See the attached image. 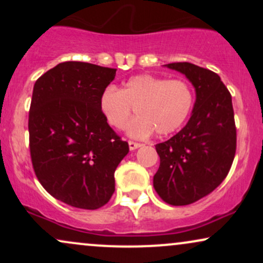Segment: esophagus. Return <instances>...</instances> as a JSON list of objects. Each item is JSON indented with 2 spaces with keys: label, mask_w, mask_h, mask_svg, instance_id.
<instances>
[{
  "label": "esophagus",
  "mask_w": 263,
  "mask_h": 263,
  "mask_svg": "<svg viewBox=\"0 0 263 263\" xmlns=\"http://www.w3.org/2000/svg\"><path fill=\"white\" fill-rule=\"evenodd\" d=\"M142 144L141 143H138V142H134V141H128V147H129V149L131 151H134V149H136V148H138V147H141Z\"/></svg>",
  "instance_id": "esophagus-1"
}]
</instances>
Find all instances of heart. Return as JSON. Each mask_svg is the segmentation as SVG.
Segmentation results:
<instances>
[{
    "instance_id": "b5f03b06",
    "label": "heart",
    "mask_w": 263,
    "mask_h": 263,
    "mask_svg": "<svg viewBox=\"0 0 263 263\" xmlns=\"http://www.w3.org/2000/svg\"><path fill=\"white\" fill-rule=\"evenodd\" d=\"M194 104V92L188 81L140 74L123 83L121 90L107 86L101 93L100 108L108 125L121 129L132 115L137 119L128 125L127 134L134 138L148 137L153 132L167 136L185 122Z\"/></svg>"
}]
</instances>
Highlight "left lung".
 Wrapping results in <instances>:
<instances>
[{
    "label": "left lung",
    "mask_w": 263,
    "mask_h": 263,
    "mask_svg": "<svg viewBox=\"0 0 263 263\" xmlns=\"http://www.w3.org/2000/svg\"><path fill=\"white\" fill-rule=\"evenodd\" d=\"M188 78L197 100L188 123L156 144L161 164L153 186L165 203L188 205L206 197L228 176L236 152L231 93L220 77L192 63H171Z\"/></svg>",
    "instance_id": "8db88e82"
}]
</instances>
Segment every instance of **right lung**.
<instances>
[{"label": "right lung", "instance_id": "right-lung-1", "mask_svg": "<svg viewBox=\"0 0 263 263\" xmlns=\"http://www.w3.org/2000/svg\"><path fill=\"white\" fill-rule=\"evenodd\" d=\"M116 69L64 62L35 81L29 108V151L43 188L63 203L95 210L115 192V171L128 143L108 126L101 93Z\"/></svg>", "mask_w": 263, "mask_h": 263}]
</instances>
